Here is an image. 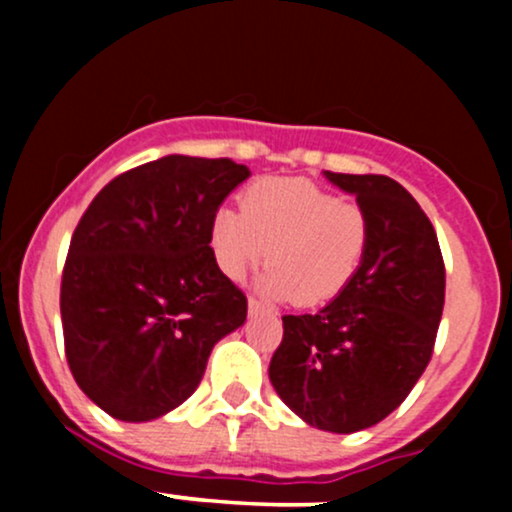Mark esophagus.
<instances>
[{
	"label": "esophagus",
	"instance_id": "esophagus-1",
	"mask_svg": "<svg viewBox=\"0 0 512 512\" xmlns=\"http://www.w3.org/2000/svg\"><path fill=\"white\" fill-rule=\"evenodd\" d=\"M248 313L250 315H260V313H264V305L260 301H255V298H250V301H248Z\"/></svg>",
	"mask_w": 512,
	"mask_h": 512
}]
</instances>
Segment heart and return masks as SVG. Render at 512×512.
Segmentation results:
<instances>
[{"label": "heart", "instance_id": "b5f03b06", "mask_svg": "<svg viewBox=\"0 0 512 512\" xmlns=\"http://www.w3.org/2000/svg\"><path fill=\"white\" fill-rule=\"evenodd\" d=\"M368 243L366 211L301 178L257 180L240 211L223 207L211 221V248L228 279L243 281L267 257L260 291L305 308L349 289Z\"/></svg>", "mask_w": 512, "mask_h": 512}]
</instances>
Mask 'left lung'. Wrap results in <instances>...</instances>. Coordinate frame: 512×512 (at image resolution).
Segmentation results:
<instances>
[{
  "mask_svg": "<svg viewBox=\"0 0 512 512\" xmlns=\"http://www.w3.org/2000/svg\"><path fill=\"white\" fill-rule=\"evenodd\" d=\"M325 178L366 211V260L315 315L281 317L269 380L308 426L356 433L392 414L431 361L445 267L433 223L397 180L330 170Z\"/></svg>",
  "mask_w": 512,
  "mask_h": 512,
  "instance_id": "left-lung-1",
  "label": "left lung"
}]
</instances>
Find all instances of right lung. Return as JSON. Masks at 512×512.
Returning a JSON list of instances; mask_svg holds the SVG:
<instances>
[{
    "label": "right lung",
    "mask_w": 512,
    "mask_h": 512,
    "mask_svg": "<svg viewBox=\"0 0 512 512\" xmlns=\"http://www.w3.org/2000/svg\"><path fill=\"white\" fill-rule=\"evenodd\" d=\"M248 178L231 158L170 154L117 175L81 216L62 272L64 351L113 419L180 407L214 344L243 327L248 301L209 243L223 199Z\"/></svg>",
    "instance_id": "add662e5"
}]
</instances>
